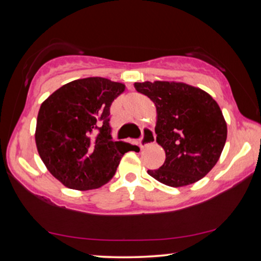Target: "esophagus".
<instances>
[{
  "mask_svg": "<svg viewBox=\"0 0 261 261\" xmlns=\"http://www.w3.org/2000/svg\"><path fill=\"white\" fill-rule=\"evenodd\" d=\"M155 143V135H154V131L149 127H146V129L143 130V137L139 141V146L140 148L147 147L149 145H152Z\"/></svg>",
  "mask_w": 261,
  "mask_h": 261,
  "instance_id": "obj_1",
  "label": "esophagus"
}]
</instances>
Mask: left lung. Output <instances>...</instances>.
I'll return each instance as SVG.
<instances>
[{"instance_id":"1","label":"left lung","mask_w":261,"mask_h":261,"mask_svg":"<svg viewBox=\"0 0 261 261\" xmlns=\"http://www.w3.org/2000/svg\"><path fill=\"white\" fill-rule=\"evenodd\" d=\"M156 108V143L165 163L149 176L173 188L198 182L219 161L227 140V123L216 101L199 87L180 82L135 83Z\"/></svg>"}]
</instances>
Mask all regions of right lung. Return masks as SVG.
<instances>
[{
    "label": "right lung",
    "mask_w": 261,
    "mask_h": 261,
    "mask_svg": "<svg viewBox=\"0 0 261 261\" xmlns=\"http://www.w3.org/2000/svg\"><path fill=\"white\" fill-rule=\"evenodd\" d=\"M125 85L102 77L65 84L40 106L35 144L48 171L69 189H99L114 177L131 145L113 141L109 109Z\"/></svg>",
    "instance_id": "obj_1"
}]
</instances>
